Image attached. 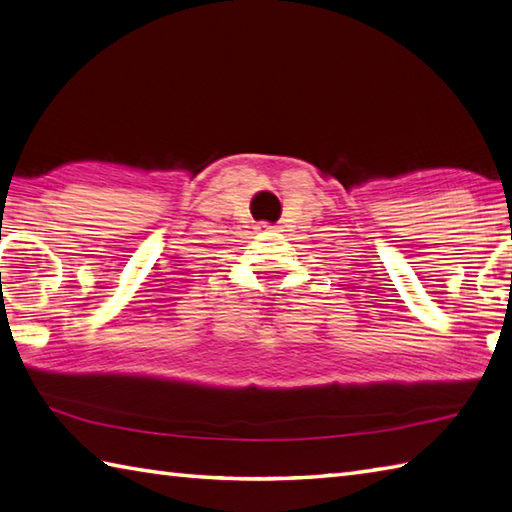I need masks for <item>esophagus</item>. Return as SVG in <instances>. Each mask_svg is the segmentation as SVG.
<instances>
[{
  "mask_svg": "<svg viewBox=\"0 0 512 512\" xmlns=\"http://www.w3.org/2000/svg\"><path fill=\"white\" fill-rule=\"evenodd\" d=\"M264 228H273V226H268V224H264Z\"/></svg>",
  "mask_w": 512,
  "mask_h": 512,
  "instance_id": "obj_1",
  "label": "esophagus"
}]
</instances>
